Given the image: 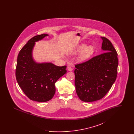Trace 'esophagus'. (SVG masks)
<instances>
[{
	"label": "esophagus",
	"instance_id": "esophagus-1",
	"mask_svg": "<svg viewBox=\"0 0 134 134\" xmlns=\"http://www.w3.org/2000/svg\"><path fill=\"white\" fill-rule=\"evenodd\" d=\"M67 69H68V71H72V70H73V68H72L71 66H67Z\"/></svg>",
	"mask_w": 134,
	"mask_h": 134
}]
</instances>
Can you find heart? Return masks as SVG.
I'll use <instances>...</instances> for the list:
<instances>
[{"mask_svg": "<svg viewBox=\"0 0 134 134\" xmlns=\"http://www.w3.org/2000/svg\"><path fill=\"white\" fill-rule=\"evenodd\" d=\"M84 47V45H80L75 51V53H76L81 51L79 57V60L80 61H84L88 59L94 52V48L92 46L89 45L85 47V48Z\"/></svg>", "mask_w": 134, "mask_h": 134, "instance_id": "b5f03b06", "label": "heart"}]
</instances>
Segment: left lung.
<instances>
[{
	"label": "left lung",
	"instance_id": "1",
	"mask_svg": "<svg viewBox=\"0 0 134 134\" xmlns=\"http://www.w3.org/2000/svg\"><path fill=\"white\" fill-rule=\"evenodd\" d=\"M102 39V49L105 52L75 65V84L77 94L84 102L102 98L116 80L118 53L111 42Z\"/></svg>",
	"mask_w": 134,
	"mask_h": 134
}]
</instances>
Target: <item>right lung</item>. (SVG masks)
<instances>
[{
	"label": "right lung",
	"mask_w": 134,
	"mask_h": 134,
	"mask_svg": "<svg viewBox=\"0 0 134 134\" xmlns=\"http://www.w3.org/2000/svg\"><path fill=\"white\" fill-rule=\"evenodd\" d=\"M48 36L45 34L36 36L27 42L19 51L15 70L19 87L31 100L38 102L51 100L56 91L55 84L67 72L66 66L37 63L34 60L32 50L35 42Z\"/></svg>",
	"instance_id": "right-lung-1"
}]
</instances>
